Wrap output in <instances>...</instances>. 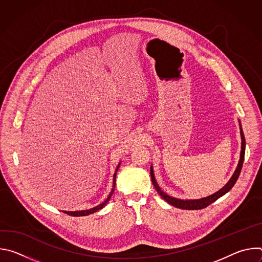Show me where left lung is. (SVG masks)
Masks as SVG:
<instances>
[{"mask_svg":"<svg viewBox=\"0 0 262 262\" xmlns=\"http://www.w3.org/2000/svg\"><path fill=\"white\" fill-rule=\"evenodd\" d=\"M239 128H241V136H242V151H241V160L238 162V165H237V168L234 172V174L232 175L231 179L227 182V184L224 186V188H222L220 191H217L216 193H214L213 195L211 196H208L206 198H203V199H199V200H180V199H176V198H173L171 196H168L167 194H165L161 189L160 186L158 185L157 181H156V178H155V175H154V170H152V167H150V175H151V180H152V183L155 185V188L157 189L158 193L162 196L163 199H165L169 204L175 206V207H178V208H181V209H202L206 206H208L209 204H211L212 202H214L215 200H217L220 197H222L223 195H225L227 192H229L232 186L235 184L239 174H241V171H242V168H243V164H244V159H245V149H246V140H245V136H244V132L242 129V125H241V122H239Z\"/></svg>","mask_w":262,"mask_h":262,"instance_id":"obj_1","label":"left lung"}]
</instances>
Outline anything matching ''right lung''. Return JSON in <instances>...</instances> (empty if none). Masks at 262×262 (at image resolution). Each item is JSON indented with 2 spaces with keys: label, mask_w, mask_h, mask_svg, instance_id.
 Instances as JSON below:
<instances>
[{
  "label": "right lung",
  "mask_w": 262,
  "mask_h": 262,
  "mask_svg": "<svg viewBox=\"0 0 262 262\" xmlns=\"http://www.w3.org/2000/svg\"><path fill=\"white\" fill-rule=\"evenodd\" d=\"M120 165V164H119ZM119 165H118V167H117V169H116V171L118 170V168H119ZM115 184H116V173L114 174V180H113V186L115 188ZM113 193H114V189L112 190V192L110 193V195H108V197L101 203V204H99V205H97L96 207H94V208H91V209H88V210H80V211H64L65 213H67V214H69V215H72V216H84V215H88V214H90V213H93V212H95V211H97V210H99V209H101L106 203H107V201L110 200V198H111V196L113 195Z\"/></svg>",
  "instance_id": "right-lung-1"
}]
</instances>
